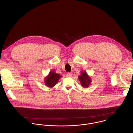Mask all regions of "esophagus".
<instances>
[{"label":"esophagus","instance_id":"1","mask_svg":"<svg viewBox=\"0 0 133 133\" xmlns=\"http://www.w3.org/2000/svg\"><path fill=\"white\" fill-rule=\"evenodd\" d=\"M66 76L68 77H71L72 76V74L71 73H68L66 74Z\"/></svg>","mask_w":133,"mask_h":133}]
</instances>
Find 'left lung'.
Returning a JSON list of instances; mask_svg holds the SVG:
<instances>
[{
    "mask_svg": "<svg viewBox=\"0 0 133 133\" xmlns=\"http://www.w3.org/2000/svg\"><path fill=\"white\" fill-rule=\"evenodd\" d=\"M78 79L80 81V83L83 87H88L90 83H91V79L89 77L87 73L85 72L82 73L81 75L79 76Z\"/></svg>",
    "mask_w": 133,
    "mask_h": 133,
    "instance_id": "left-lung-1",
    "label": "left lung"
}]
</instances>
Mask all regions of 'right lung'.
Instances as JSON below:
<instances>
[{
	"mask_svg": "<svg viewBox=\"0 0 133 133\" xmlns=\"http://www.w3.org/2000/svg\"><path fill=\"white\" fill-rule=\"evenodd\" d=\"M61 77L59 74L55 73L54 72L51 71L45 80V84L49 87L54 86L57 83L59 79Z\"/></svg>",
	"mask_w": 133,
	"mask_h": 133,
	"instance_id": "right-lung-1",
	"label": "right lung"
}]
</instances>
